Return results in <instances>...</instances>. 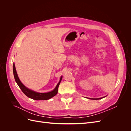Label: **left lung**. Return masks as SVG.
<instances>
[{
	"label": "left lung",
	"instance_id": "1",
	"mask_svg": "<svg viewBox=\"0 0 131 131\" xmlns=\"http://www.w3.org/2000/svg\"><path fill=\"white\" fill-rule=\"evenodd\" d=\"M103 97H102V98H90V99H92V100H100V99H102V98H103Z\"/></svg>",
	"mask_w": 131,
	"mask_h": 131
}]
</instances>
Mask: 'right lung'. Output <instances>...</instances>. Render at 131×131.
Here are the masks:
<instances>
[{"label":"right lung","mask_w":131,"mask_h":131,"mask_svg":"<svg viewBox=\"0 0 131 131\" xmlns=\"http://www.w3.org/2000/svg\"><path fill=\"white\" fill-rule=\"evenodd\" d=\"M13 73H14L15 80L18 86H19V88H20V89L23 92V93H24L28 97L33 99V100H47L54 97V96H56L58 92V86L59 85V84H60L62 78V77H61L60 80H59L56 87L53 91L47 93H38L28 89L22 84V83L21 82L20 80H19V79L18 77L14 63L13 64Z\"/></svg>","instance_id":"1"}]
</instances>
